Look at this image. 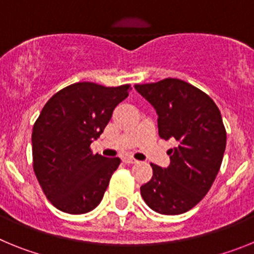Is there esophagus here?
I'll return each mask as SVG.
<instances>
[{
  "instance_id": "esophagus-1",
  "label": "esophagus",
  "mask_w": 254,
  "mask_h": 254,
  "mask_svg": "<svg viewBox=\"0 0 254 254\" xmlns=\"http://www.w3.org/2000/svg\"><path fill=\"white\" fill-rule=\"evenodd\" d=\"M123 163L126 164H136L137 163V160L133 158H123Z\"/></svg>"
}]
</instances>
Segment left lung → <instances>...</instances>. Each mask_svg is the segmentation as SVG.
Listing matches in <instances>:
<instances>
[{"label": "left lung", "instance_id": "left-lung-1", "mask_svg": "<svg viewBox=\"0 0 254 254\" xmlns=\"http://www.w3.org/2000/svg\"><path fill=\"white\" fill-rule=\"evenodd\" d=\"M134 89L155 108L159 136L176 138L170 164H151L152 177L141 196L163 215L187 212L206 196L223 161L226 131L219 108L207 94L179 78H164Z\"/></svg>", "mask_w": 254, "mask_h": 254}]
</instances>
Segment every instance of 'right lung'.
Returning a JSON list of instances; mask_svg holds the SVG:
<instances>
[{
	"instance_id": "1",
	"label": "right lung",
	"mask_w": 254,
	"mask_h": 254,
	"mask_svg": "<svg viewBox=\"0 0 254 254\" xmlns=\"http://www.w3.org/2000/svg\"><path fill=\"white\" fill-rule=\"evenodd\" d=\"M129 90V85L76 82L56 93L40 112L31 133L33 168L58 210L86 214L102 201L121 159L93 154L90 145Z\"/></svg>"
}]
</instances>
